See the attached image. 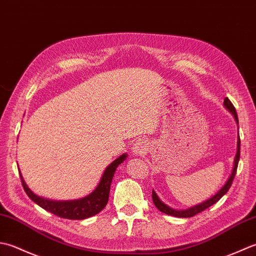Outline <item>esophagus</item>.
<instances>
[{"label": "esophagus", "instance_id": "esophagus-1", "mask_svg": "<svg viewBox=\"0 0 256 256\" xmlns=\"http://www.w3.org/2000/svg\"><path fill=\"white\" fill-rule=\"evenodd\" d=\"M148 142L147 140L144 139H138L137 142H134V148H132V152L136 156H142L144 154L148 151Z\"/></svg>", "mask_w": 256, "mask_h": 256}]
</instances>
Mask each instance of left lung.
Masks as SVG:
<instances>
[{
	"label": "left lung",
	"instance_id": "obj_1",
	"mask_svg": "<svg viewBox=\"0 0 256 256\" xmlns=\"http://www.w3.org/2000/svg\"><path fill=\"white\" fill-rule=\"evenodd\" d=\"M224 106H226V108L230 110V112L234 116V119H236V124H238V114H236V108H234L233 104L230 102V99H228V97L224 99ZM240 144H241V142H240V136H238V150H236V158H234V164H233L232 174H230V176H228V179L226 182V184H224L221 188V189L216 192L214 196H211L210 199H208L204 202L200 203V204H196L194 206H191L189 208H186V210H174V208H171L170 206L164 204V203L159 199L157 194H156V192L152 190V200H154V206H157V208H158L159 211L164 212V213H166V214H168V216H176V218H191V216H194L196 214H198V213L204 211L206 208H210L211 206L214 204V203H216L224 194H226V192L228 191V189H230V186H232V182H233L234 176H236L238 164V160H240Z\"/></svg>",
	"mask_w": 256,
	"mask_h": 256
}]
</instances>
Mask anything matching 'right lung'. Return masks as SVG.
<instances>
[{
	"instance_id": "right-lung-1",
	"label": "right lung",
	"mask_w": 256,
	"mask_h": 256,
	"mask_svg": "<svg viewBox=\"0 0 256 256\" xmlns=\"http://www.w3.org/2000/svg\"><path fill=\"white\" fill-rule=\"evenodd\" d=\"M126 158L127 154H124L116 160H114L112 162L107 166L106 170L104 171L102 179L99 181L96 189L94 190L90 194H88L87 196L82 198V199L78 200L55 201L45 199V198H40L33 194L30 188L26 186L20 172V176L26 194H28L30 199L34 201L36 204L43 208L44 210L53 213V214L62 218H70V220H84V218L96 216L97 213L100 212L102 208L106 206L114 171H116L117 166L120 164L122 161H124Z\"/></svg>"
}]
</instances>
